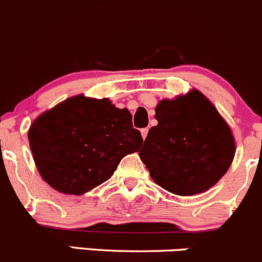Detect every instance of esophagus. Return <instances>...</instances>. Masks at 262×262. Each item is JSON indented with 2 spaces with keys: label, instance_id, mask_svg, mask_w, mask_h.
I'll return each instance as SVG.
<instances>
[{
  "label": "esophagus",
  "instance_id": "esophagus-1",
  "mask_svg": "<svg viewBox=\"0 0 262 262\" xmlns=\"http://www.w3.org/2000/svg\"><path fill=\"white\" fill-rule=\"evenodd\" d=\"M147 134H149V128H142L141 130V136H142V139H146V136H147Z\"/></svg>",
  "mask_w": 262,
  "mask_h": 262
}]
</instances>
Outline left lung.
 I'll use <instances>...</instances> for the list:
<instances>
[{
  "instance_id": "obj_1",
  "label": "left lung",
  "mask_w": 262,
  "mask_h": 262,
  "mask_svg": "<svg viewBox=\"0 0 262 262\" xmlns=\"http://www.w3.org/2000/svg\"><path fill=\"white\" fill-rule=\"evenodd\" d=\"M139 155L156 184L178 195H194L213 187L234 156L232 132L214 106L198 91L155 108Z\"/></svg>"
}]
</instances>
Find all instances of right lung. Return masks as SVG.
Returning <instances> with one entry per match:
<instances>
[{
	"mask_svg": "<svg viewBox=\"0 0 262 262\" xmlns=\"http://www.w3.org/2000/svg\"><path fill=\"white\" fill-rule=\"evenodd\" d=\"M29 142L42 179L60 193L80 195L108 180L123 156L139 151L142 136L127 108L77 96L40 115Z\"/></svg>",
	"mask_w": 262,
	"mask_h": 262,
	"instance_id": "1",
	"label": "right lung"
}]
</instances>
